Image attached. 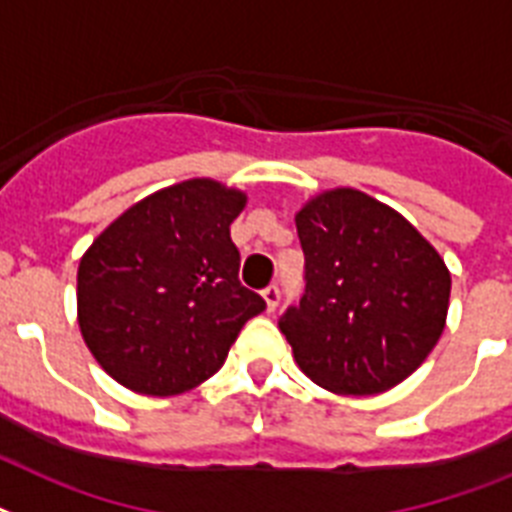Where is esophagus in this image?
<instances>
[{"instance_id": "obj_1", "label": "esophagus", "mask_w": 512, "mask_h": 512, "mask_svg": "<svg viewBox=\"0 0 512 512\" xmlns=\"http://www.w3.org/2000/svg\"><path fill=\"white\" fill-rule=\"evenodd\" d=\"M263 299H265V307H268V313H273L278 307V299H281V289L276 284H270L268 289H263Z\"/></svg>"}]
</instances>
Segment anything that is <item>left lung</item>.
Here are the masks:
<instances>
[{
	"label": "left lung",
	"instance_id": "left-lung-1",
	"mask_svg": "<svg viewBox=\"0 0 512 512\" xmlns=\"http://www.w3.org/2000/svg\"><path fill=\"white\" fill-rule=\"evenodd\" d=\"M305 294L278 321L299 371L334 394H378L429 357L447 323L452 278L410 220L339 186L294 215Z\"/></svg>",
	"mask_w": 512,
	"mask_h": 512
}]
</instances>
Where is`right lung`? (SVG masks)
<instances>
[{"mask_svg": "<svg viewBox=\"0 0 512 512\" xmlns=\"http://www.w3.org/2000/svg\"><path fill=\"white\" fill-rule=\"evenodd\" d=\"M247 194L189 178L115 218L78 263V328L131 392L173 397L220 371L265 299L239 284L231 223Z\"/></svg>", "mask_w": 512, "mask_h": 512, "instance_id": "obj_1", "label": "right lung"}]
</instances>
